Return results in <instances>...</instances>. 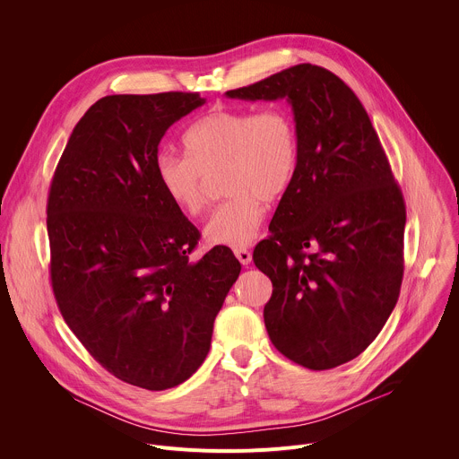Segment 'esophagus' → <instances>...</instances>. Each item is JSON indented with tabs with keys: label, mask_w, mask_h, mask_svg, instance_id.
<instances>
[{
	"label": "esophagus",
	"mask_w": 459,
	"mask_h": 459,
	"mask_svg": "<svg viewBox=\"0 0 459 459\" xmlns=\"http://www.w3.org/2000/svg\"><path fill=\"white\" fill-rule=\"evenodd\" d=\"M234 254H236V257H238V261H239L241 265H248L250 261H252V254L247 248H234Z\"/></svg>",
	"instance_id": "1"
}]
</instances>
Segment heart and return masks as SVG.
Here are the masks:
<instances>
[{"instance_id":"heart-1","label":"heart","mask_w":459,"mask_h":459,"mask_svg":"<svg viewBox=\"0 0 459 459\" xmlns=\"http://www.w3.org/2000/svg\"><path fill=\"white\" fill-rule=\"evenodd\" d=\"M185 156L160 154L154 172L167 200L183 216L200 218L207 205V178L221 172L223 202L205 236L227 247L248 245L265 218V204L281 200L290 188L299 142L289 108H218L183 134Z\"/></svg>"}]
</instances>
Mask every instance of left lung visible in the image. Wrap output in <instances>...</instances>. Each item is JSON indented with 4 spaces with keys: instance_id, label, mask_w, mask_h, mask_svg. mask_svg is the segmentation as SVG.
I'll return each mask as SVG.
<instances>
[{
    "instance_id": "1",
    "label": "left lung",
    "mask_w": 459,
    "mask_h": 459,
    "mask_svg": "<svg viewBox=\"0 0 459 459\" xmlns=\"http://www.w3.org/2000/svg\"><path fill=\"white\" fill-rule=\"evenodd\" d=\"M227 96L287 98L298 128L294 181L252 254L273 281L269 338L310 370L343 365L376 340L400 298V185L365 107L331 71L301 63Z\"/></svg>"
}]
</instances>
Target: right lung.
Returning <instances> with one entry per match:
<instances>
[{"label":"right lung","mask_w":459,"mask_h":459,"mask_svg":"<svg viewBox=\"0 0 459 459\" xmlns=\"http://www.w3.org/2000/svg\"><path fill=\"white\" fill-rule=\"evenodd\" d=\"M204 103L198 92L98 100L74 126L48 188L59 312L103 368L147 390L172 388L200 368L241 271L227 247L188 259L200 230L154 172L167 128Z\"/></svg>","instance_id":"1"}]
</instances>
